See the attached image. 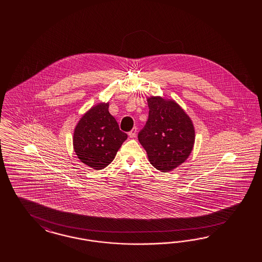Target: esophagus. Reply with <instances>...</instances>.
Segmentation results:
<instances>
[{
  "mask_svg": "<svg viewBox=\"0 0 262 262\" xmlns=\"http://www.w3.org/2000/svg\"><path fill=\"white\" fill-rule=\"evenodd\" d=\"M136 133H137V127H135L128 133V136L130 138H135V136H136Z\"/></svg>",
  "mask_w": 262,
  "mask_h": 262,
  "instance_id": "1",
  "label": "esophagus"
}]
</instances>
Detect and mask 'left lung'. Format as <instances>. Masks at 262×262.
Wrapping results in <instances>:
<instances>
[{
	"instance_id": "8db88e82",
	"label": "left lung",
	"mask_w": 262,
	"mask_h": 262,
	"mask_svg": "<svg viewBox=\"0 0 262 262\" xmlns=\"http://www.w3.org/2000/svg\"><path fill=\"white\" fill-rule=\"evenodd\" d=\"M147 102L149 118L138 134V140L151 165L167 173L188 159L195 129L190 117L174 100L151 96Z\"/></svg>"
}]
</instances>
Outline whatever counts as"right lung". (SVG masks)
Wrapping results in <instances>:
<instances>
[{
    "label": "right lung",
    "mask_w": 262,
    "mask_h": 262,
    "mask_svg": "<svg viewBox=\"0 0 262 262\" xmlns=\"http://www.w3.org/2000/svg\"><path fill=\"white\" fill-rule=\"evenodd\" d=\"M108 105V103H99L92 106L74 130V151L82 163L94 170H102L111 163L127 138L110 113Z\"/></svg>",
    "instance_id": "1"
}]
</instances>
